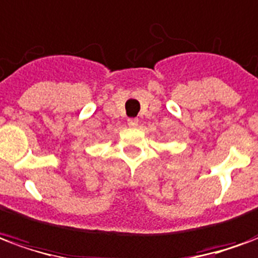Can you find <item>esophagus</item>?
Returning <instances> with one entry per match:
<instances>
[{"instance_id": "esophagus-1", "label": "esophagus", "mask_w": 258, "mask_h": 258, "mask_svg": "<svg viewBox=\"0 0 258 258\" xmlns=\"http://www.w3.org/2000/svg\"><path fill=\"white\" fill-rule=\"evenodd\" d=\"M138 123H140V120H138L137 117L128 118V120H127V124H128L130 127H137V125H138Z\"/></svg>"}]
</instances>
